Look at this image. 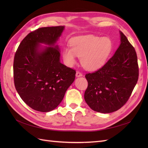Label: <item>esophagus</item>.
<instances>
[{
    "label": "esophagus",
    "instance_id": "esophagus-1",
    "mask_svg": "<svg viewBox=\"0 0 148 148\" xmlns=\"http://www.w3.org/2000/svg\"><path fill=\"white\" fill-rule=\"evenodd\" d=\"M83 74L79 72V71H77V73H76V77H82Z\"/></svg>",
    "mask_w": 148,
    "mask_h": 148
}]
</instances>
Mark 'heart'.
I'll return each mask as SVG.
<instances>
[{
    "label": "heart",
    "instance_id": "obj_1",
    "mask_svg": "<svg viewBox=\"0 0 148 148\" xmlns=\"http://www.w3.org/2000/svg\"><path fill=\"white\" fill-rule=\"evenodd\" d=\"M70 47L63 49V58L65 64L72 66L76 63V57L85 69L97 70L105 64L112 50L113 44L108 37L85 35L73 38L70 42Z\"/></svg>",
    "mask_w": 148,
    "mask_h": 148
}]
</instances>
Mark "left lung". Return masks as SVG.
Masks as SVG:
<instances>
[{"label":"left lung","mask_w":148,"mask_h":148,"mask_svg":"<svg viewBox=\"0 0 148 148\" xmlns=\"http://www.w3.org/2000/svg\"><path fill=\"white\" fill-rule=\"evenodd\" d=\"M120 44L102 68L85 75L88 86L84 100L98 112L111 113L127 102L137 83L139 69L135 49L120 31Z\"/></svg>","instance_id":"8db88e82"}]
</instances>
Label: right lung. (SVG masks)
I'll list each match as a JSON object with an SVG mask.
<instances>
[{
	"instance_id": "1",
	"label": "right lung",
	"mask_w": 148,
	"mask_h": 148,
	"mask_svg": "<svg viewBox=\"0 0 148 148\" xmlns=\"http://www.w3.org/2000/svg\"><path fill=\"white\" fill-rule=\"evenodd\" d=\"M64 26L39 28L22 40L13 62L16 90L33 109L47 112L60 104L76 71L60 63L56 44ZM41 43L48 47H43Z\"/></svg>"
}]
</instances>
